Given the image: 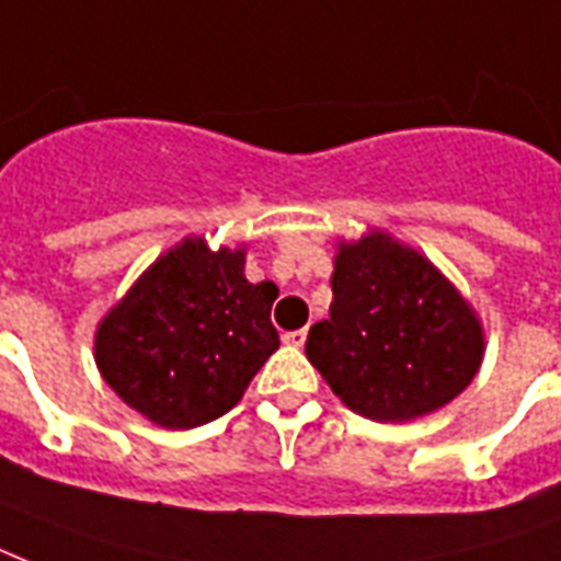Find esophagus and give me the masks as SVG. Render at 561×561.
<instances>
[{"instance_id":"obj_1","label":"esophagus","mask_w":561,"mask_h":561,"mask_svg":"<svg viewBox=\"0 0 561 561\" xmlns=\"http://www.w3.org/2000/svg\"><path fill=\"white\" fill-rule=\"evenodd\" d=\"M306 337H308L306 329H297V332L285 334V343H288V346H302V343H306Z\"/></svg>"}]
</instances>
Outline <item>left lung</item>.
Instances as JSON below:
<instances>
[{
  "mask_svg": "<svg viewBox=\"0 0 561 561\" xmlns=\"http://www.w3.org/2000/svg\"><path fill=\"white\" fill-rule=\"evenodd\" d=\"M329 320L308 360L334 396L375 422H408L460 396L483 360V325L462 294L387 232L337 247Z\"/></svg>",
  "mask_w": 561,
  "mask_h": 561,
  "instance_id": "1",
  "label": "left lung"
}]
</instances>
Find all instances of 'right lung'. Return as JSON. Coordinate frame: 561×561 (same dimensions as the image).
I'll return each instance as SVG.
<instances>
[{
	"instance_id": "obj_1",
	"label": "right lung",
	"mask_w": 561,
	"mask_h": 561,
	"mask_svg": "<svg viewBox=\"0 0 561 561\" xmlns=\"http://www.w3.org/2000/svg\"><path fill=\"white\" fill-rule=\"evenodd\" d=\"M273 282H247L244 247L183 238L134 282L95 332L101 378L162 427L206 425L279 350Z\"/></svg>"
}]
</instances>
